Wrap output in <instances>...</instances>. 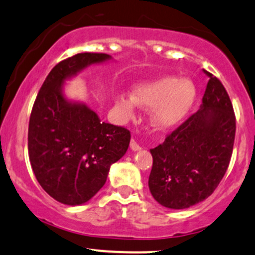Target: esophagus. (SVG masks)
<instances>
[{
    "label": "esophagus",
    "instance_id": "obj_1",
    "mask_svg": "<svg viewBox=\"0 0 255 255\" xmlns=\"http://www.w3.org/2000/svg\"><path fill=\"white\" fill-rule=\"evenodd\" d=\"M129 146H130L131 151H134V152H136V151H140V149H141V146L139 145V143L136 142V140H135V139H131V140H130V143H129Z\"/></svg>",
    "mask_w": 255,
    "mask_h": 255
}]
</instances>
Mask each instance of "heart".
<instances>
[{"mask_svg": "<svg viewBox=\"0 0 255 255\" xmlns=\"http://www.w3.org/2000/svg\"><path fill=\"white\" fill-rule=\"evenodd\" d=\"M196 96L197 89L190 79L166 76L139 83L133 89V96L122 95L116 106L124 119L133 118L137 106L152 108L151 124L157 129L166 130L188 116Z\"/></svg>", "mask_w": 255, "mask_h": 255, "instance_id": "b5f03b06", "label": "heart"}]
</instances>
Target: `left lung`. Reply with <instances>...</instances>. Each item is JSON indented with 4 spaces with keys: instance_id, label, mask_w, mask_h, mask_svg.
<instances>
[{
    "instance_id": "obj_1",
    "label": "left lung",
    "mask_w": 255,
    "mask_h": 255,
    "mask_svg": "<svg viewBox=\"0 0 255 255\" xmlns=\"http://www.w3.org/2000/svg\"><path fill=\"white\" fill-rule=\"evenodd\" d=\"M203 71L209 82L199 109L151 149L149 191L170 209H186L209 197L232 158L236 129L233 104L220 79Z\"/></svg>"
}]
</instances>
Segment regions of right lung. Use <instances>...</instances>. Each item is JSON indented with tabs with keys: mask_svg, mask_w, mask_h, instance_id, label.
<instances>
[{
	"mask_svg": "<svg viewBox=\"0 0 255 255\" xmlns=\"http://www.w3.org/2000/svg\"><path fill=\"white\" fill-rule=\"evenodd\" d=\"M112 59L106 53L75 54L58 63L40 88L30 113L28 154L36 180L63 204L81 205L106 183L110 166L127 152L129 130L102 122L84 103L69 101L66 79L93 64Z\"/></svg>",
	"mask_w": 255,
	"mask_h": 255,
	"instance_id": "1",
	"label": "right lung"
}]
</instances>
